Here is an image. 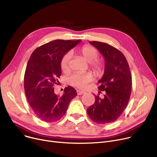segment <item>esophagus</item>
Segmentation results:
<instances>
[{
    "mask_svg": "<svg viewBox=\"0 0 157 157\" xmlns=\"http://www.w3.org/2000/svg\"><path fill=\"white\" fill-rule=\"evenodd\" d=\"M77 94L78 95H83L84 94H85V91H82V90H77Z\"/></svg>",
    "mask_w": 157,
    "mask_h": 157,
    "instance_id": "1",
    "label": "esophagus"
}]
</instances>
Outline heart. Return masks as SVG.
<instances>
[{"instance_id": "obj_1", "label": "heart", "mask_w": 157, "mask_h": 157, "mask_svg": "<svg viewBox=\"0 0 157 157\" xmlns=\"http://www.w3.org/2000/svg\"><path fill=\"white\" fill-rule=\"evenodd\" d=\"M78 53L89 62L90 67L97 75H100L104 71V64L102 61L97 59L98 56L97 49L93 46L85 45L78 49ZM71 53L68 52L63 55L60 62V67L63 71L69 70ZM93 75L91 72H75L69 78V83L79 88H84L86 85L92 81Z\"/></svg>"}]
</instances>
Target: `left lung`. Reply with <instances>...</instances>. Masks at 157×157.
<instances>
[{"mask_svg": "<svg viewBox=\"0 0 157 157\" xmlns=\"http://www.w3.org/2000/svg\"><path fill=\"white\" fill-rule=\"evenodd\" d=\"M89 43L104 58V73L98 81V88L105 94L103 98L95 96V103L87 109V113L98 124H107L117 120L126 108L131 94V72L125 56L118 49L98 41Z\"/></svg>", "mask_w": 157, "mask_h": 157, "instance_id": "1", "label": "left lung"}]
</instances>
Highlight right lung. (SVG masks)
I'll return each instance as SVG.
<instances>
[{
  "label": "right lung",
  "mask_w": 157,
  "mask_h": 157,
  "mask_svg": "<svg viewBox=\"0 0 157 157\" xmlns=\"http://www.w3.org/2000/svg\"><path fill=\"white\" fill-rule=\"evenodd\" d=\"M80 42L54 40L36 48L30 57L24 76L25 92L32 109L41 120L51 123L61 119L77 95L76 90L69 86L60 97L55 94L53 85L62 74V57Z\"/></svg>",
  "instance_id": "right-lung-1"
}]
</instances>
